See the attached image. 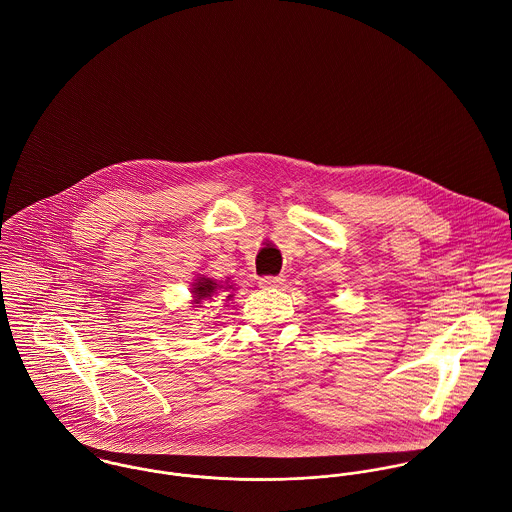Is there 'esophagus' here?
I'll return each mask as SVG.
<instances>
[{
    "label": "esophagus",
    "mask_w": 512,
    "mask_h": 512,
    "mask_svg": "<svg viewBox=\"0 0 512 512\" xmlns=\"http://www.w3.org/2000/svg\"><path fill=\"white\" fill-rule=\"evenodd\" d=\"M258 284L264 290H272V288H278L284 284V276H264V278H260Z\"/></svg>",
    "instance_id": "esophagus-1"
}]
</instances>
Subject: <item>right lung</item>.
<instances>
[{"mask_svg": "<svg viewBox=\"0 0 512 512\" xmlns=\"http://www.w3.org/2000/svg\"><path fill=\"white\" fill-rule=\"evenodd\" d=\"M226 288L230 290V286H220L211 278H199L193 284V303H203L205 299H213L217 293L224 292ZM228 297H232V295H228Z\"/></svg>", "mask_w": 512, "mask_h": 512, "instance_id": "add662e5", "label": "right lung"}]
</instances>
